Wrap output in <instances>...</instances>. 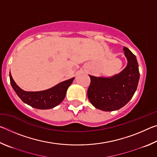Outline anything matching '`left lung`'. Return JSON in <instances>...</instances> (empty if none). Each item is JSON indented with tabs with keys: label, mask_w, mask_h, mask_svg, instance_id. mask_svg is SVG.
<instances>
[{
	"label": "left lung",
	"mask_w": 157,
	"mask_h": 157,
	"mask_svg": "<svg viewBox=\"0 0 157 157\" xmlns=\"http://www.w3.org/2000/svg\"><path fill=\"white\" fill-rule=\"evenodd\" d=\"M127 65L120 73L110 78L89 75L91 83L87 95L98 109L111 111L124 107L134 95L139 84L140 73L136 57L126 47L123 48Z\"/></svg>",
	"instance_id": "1"
}]
</instances>
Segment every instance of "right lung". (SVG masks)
I'll use <instances>...</instances> for the list:
<instances>
[{"label": "right lung", "instance_id": "right-lung-1", "mask_svg": "<svg viewBox=\"0 0 157 157\" xmlns=\"http://www.w3.org/2000/svg\"><path fill=\"white\" fill-rule=\"evenodd\" d=\"M10 83L16 94L25 104L39 109H49L59 105L64 99L66 91L74 78L63 81L49 89L41 91H25L17 85L10 72Z\"/></svg>", "mask_w": 157, "mask_h": 157}]
</instances>
